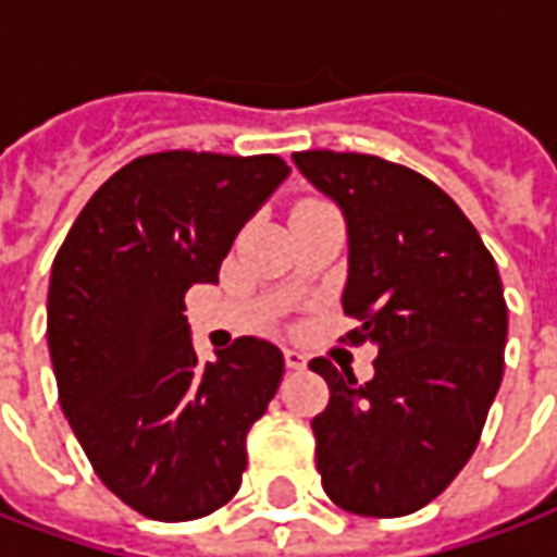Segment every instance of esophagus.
<instances>
[{
  "mask_svg": "<svg viewBox=\"0 0 557 557\" xmlns=\"http://www.w3.org/2000/svg\"><path fill=\"white\" fill-rule=\"evenodd\" d=\"M283 359H286V368H289V371H301L307 364V356L301 349H283Z\"/></svg>",
  "mask_w": 557,
  "mask_h": 557,
  "instance_id": "esophagus-1",
  "label": "esophagus"
}]
</instances>
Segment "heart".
<instances>
[{"mask_svg": "<svg viewBox=\"0 0 557 557\" xmlns=\"http://www.w3.org/2000/svg\"><path fill=\"white\" fill-rule=\"evenodd\" d=\"M325 201H319V198H305V201H298L295 205V213H301V211H310V208H322Z\"/></svg>", "mask_w": 557, "mask_h": 557, "instance_id": "1", "label": "heart"}]
</instances>
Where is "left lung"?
<instances>
[{"label":"left lung","mask_w":557,"mask_h":557,"mask_svg":"<svg viewBox=\"0 0 557 557\" xmlns=\"http://www.w3.org/2000/svg\"><path fill=\"white\" fill-rule=\"evenodd\" d=\"M349 228L344 344H376L373 380L313 359L329 407L310 422L322 488L346 512L398 519L431 504L480 443L504 376L507 301L492 252L425 174L371 157L292 153Z\"/></svg>","instance_id":"obj_1"}]
</instances>
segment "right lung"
Returning <instances> with one entry per match:
<instances>
[{
	"mask_svg": "<svg viewBox=\"0 0 557 557\" xmlns=\"http://www.w3.org/2000/svg\"><path fill=\"white\" fill-rule=\"evenodd\" d=\"M289 165L274 153L162 150L104 181L53 259L48 346L62 413L96 476L157 522L211 516L240 488L247 434L283 352L238 337L198 361L184 295L216 283L240 225Z\"/></svg>",
	"mask_w": 557,
	"mask_h": 557,
	"instance_id": "1",
	"label": "right lung"
}]
</instances>
